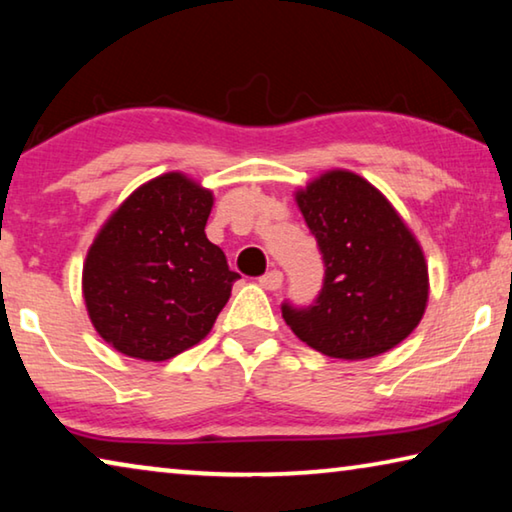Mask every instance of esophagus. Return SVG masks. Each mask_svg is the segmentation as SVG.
Listing matches in <instances>:
<instances>
[{
    "label": "esophagus",
    "instance_id": "34e87169",
    "mask_svg": "<svg viewBox=\"0 0 512 512\" xmlns=\"http://www.w3.org/2000/svg\"><path fill=\"white\" fill-rule=\"evenodd\" d=\"M258 281H261V286L267 288V290H279L281 281H283V274L279 270H270V272H265Z\"/></svg>",
    "mask_w": 512,
    "mask_h": 512
}]
</instances>
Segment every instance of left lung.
Segmentation results:
<instances>
[{
	"label": "left lung",
	"mask_w": 512,
	"mask_h": 512,
	"mask_svg": "<svg viewBox=\"0 0 512 512\" xmlns=\"http://www.w3.org/2000/svg\"><path fill=\"white\" fill-rule=\"evenodd\" d=\"M325 263L311 304L283 300L295 336L334 359H368L412 334L426 311L428 267L391 203L350 171H329L297 194Z\"/></svg>",
	"instance_id": "8db88e82"
}]
</instances>
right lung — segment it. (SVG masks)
Wrapping results in <instances>:
<instances>
[{"label":"right lung","mask_w":512,"mask_h":512,"mask_svg":"<svg viewBox=\"0 0 512 512\" xmlns=\"http://www.w3.org/2000/svg\"><path fill=\"white\" fill-rule=\"evenodd\" d=\"M212 194L164 174L109 217L84 263L96 332L128 357L164 361L206 336L240 279L206 238Z\"/></svg>","instance_id":"obj_1"}]
</instances>
